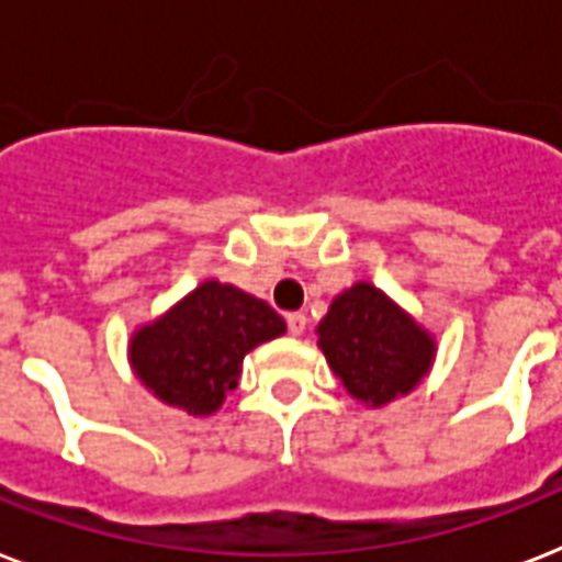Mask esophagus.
<instances>
[{
  "instance_id": "obj_1",
  "label": "esophagus",
  "mask_w": 562,
  "mask_h": 562,
  "mask_svg": "<svg viewBox=\"0 0 562 562\" xmlns=\"http://www.w3.org/2000/svg\"><path fill=\"white\" fill-rule=\"evenodd\" d=\"M285 321H289V331L294 337H300L305 331V323H308V317H305L303 312H291L289 317H285Z\"/></svg>"
}]
</instances>
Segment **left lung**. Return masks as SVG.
I'll return each instance as SVG.
<instances>
[{"label":"left lung","instance_id":"left-lung-1","mask_svg":"<svg viewBox=\"0 0 562 562\" xmlns=\"http://www.w3.org/2000/svg\"><path fill=\"white\" fill-rule=\"evenodd\" d=\"M317 346L346 392L372 409L409 395L436 360V337L372 282L331 300Z\"/></svg>","mask_w":562,"mask_h":562}]
</instances>
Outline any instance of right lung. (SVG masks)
Instances as JSON below:
<instances>
[{"label": "right lung", "instance_id": "1", "mask_svg": "<svg viewBox=\"0 0 562 562\" xmlns=\"http://www.w3.org/2000/svg\"><path fill=\"white\" fill-rule=\"evenodd\" d=\"M285 335L271 305L231 282L204 280L130 337V367L167 407L213 415L236 390L241 360Z\"/></svg>", "mask_w": 562, "mask_h": 562}]
</instances>
